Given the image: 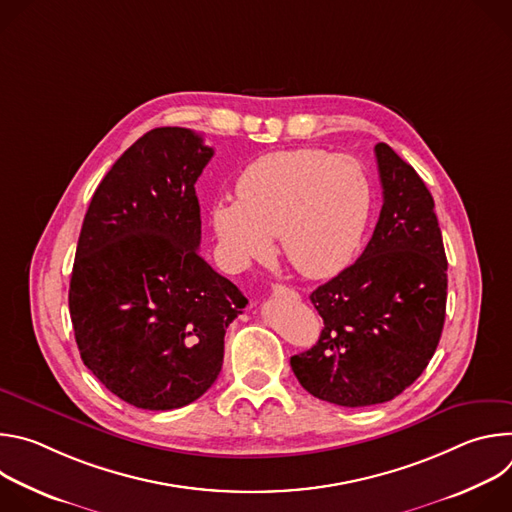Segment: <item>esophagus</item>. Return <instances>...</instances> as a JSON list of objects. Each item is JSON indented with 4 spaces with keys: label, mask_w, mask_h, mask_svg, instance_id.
Masks as SVG:
<instances>
[{
    "label": "esophagus",
    "mask_w": 512,
    "mask_h": 512,
    "mask_svg": "<svg viewBox=\"0 0 512 512\" xmlns=\"http://www.w3.org/2000/svg\"><path fill=\"white\" fill-rule=\"evenodd\" d=\"M271 296H273V298H285V300H300V294H298L296 289H291V287L281 285V283H275V285H273Z\"/></svg>",
    "instance_id": "esophagus-1"
}]
</instances>
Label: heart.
Returning a JSON list of instances; mask_svg holds the SVG:
<instances>
[{
  "label": "heart",
  "instance_id": "1",
  "mask_svg": "<svg viewBox=\"0 0 512 512\" xmlns=\"http://www.w3.org/2000/svg\"><path fill=\"white\" fill-rule=\"evenodd\" d=\"M371 212L373 184L356 158L298 148L251 162L237 180V200L212 204L210 225L233 269L267 259L279 235L291 265L326 277L356 255Z\"/></svg>",
  "mask_w": 512,
  "mask_h": 512
}]
</instances>
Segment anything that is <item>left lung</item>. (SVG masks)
<instances>
[{
    "label": "left lung",
    "mask_w": 512,
    "mask_h": 512,
    "mask_svg": "<svg viewBox=\"0 0 512 512\" xmlns=\"http://www.w3.org/2000/svg\"><path fill=\"white\" fill-rule=\"evenodd\" d=\"M383 208L362 255L312 291L320 340L291 356L314 397L367 407L401 395L429 364L446 320L448 259L435 204L419 174L375 145Z\"/></svg>",
    "instance_id": "obj_1"
}]
</instances>
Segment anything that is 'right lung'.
Listing matches in <instances>:
<instances>
[{
  "label": "right lung",
  "mask_w": 512,
  "mask_h": 512,
  "mask_svg": "<svg viewBox=\"0 0 512 512\" xmlns=\"http://www.w3.org/2000/svg\"><path fill=\"white\" fill-rule=\"evenodd\" d=\"M214 150L184 127L141 135L85 214L68 308L87 369L125 403L168 411L202 397L247 298L198 253L194 184Z\"/></svg>",
  "instance_id": "obj_1"
}]
</instances>
